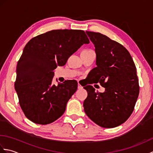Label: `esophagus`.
<instances>
[{
	"label": "esophagus",
	"instance_id": "1",
	"mask_svg": "<svg viewBox=\"0 0 153 153\" xmlns=\"http://www.w3.org/2000/svg\"><path fill=\"white\" fill-rule=\"evenodd\" d=\"M77 88H78L79 89H82L83 88V87L80 85L79 83H78L77 84Z\"/></svg>",
	"mask_w": 153,
	"mask_h": 153
}]
</instances>
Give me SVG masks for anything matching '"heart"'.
<instances>
[{
	"label": "heart",
	"instance_id": "b5f03b06",
	"mask_svg": "<svg viewBox=\"0 0 153 153\" xmlns=\"http://www.w3.org/2000/svg\"><path fill=\"white\" fill-rule=\"evenodd\" d=\"M85 51H89V50H85Z\"/></svg>",
	"mask_w": 153,
	"mask_h": 153
}]
</instances>
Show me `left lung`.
<instances>
[{
    "mask_svg": "<svg viewBox=\"0 0 153 153\" xmlns=\"http://www.w3.org/2000/svg\"><path fill=\"white\" fill-rule=\"evenodd\" d=\"M95 45L97 67L91 72L88 84L98 83L104 93L92 85L84 87L88 95L83 107L96 124L112 128L124 123L134 110L139 93L137 70L129 51L122 45L100 33L86 31Z\"/></svg>",
    "mask_w": 153,
    "mask_h": 153,
    "instance_id": "1",
    "label": "left lung"
}]
</instances>
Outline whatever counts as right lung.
I'll return each mask as SVG.
<instances>
[{
  "label": "right lung",
  "mask_w": 153,
  "mask_h": 153,
  "mask_svg": "<svg viewBox=\"0 0 153 153\" xmlns=\"http://www.w3.org/2000/svg\"><path fill=\"white\" fill-rule=\"evenodd\" d=\"M89 40L85 31L54 30L28 42L18 62L15 89L26 118L46 125L63 114L77 89L76 80L53 83L54 70L64 66L71 54Z\"/></svg>",
  "instance_id": "obj_1"
}]
</instances>
